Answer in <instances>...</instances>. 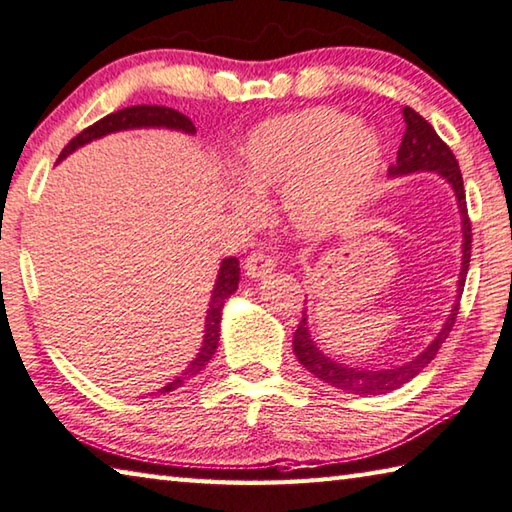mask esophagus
Returning <instances> with one entry per match:
<instances>
[{
    "instance_id": "esophagus-1",
    "label": "esophagus",
    "mask_w": 512,
    "mask_h": 512,
    "mask_svg": "<svg viewBox=\"0 0 512 512\" xmlns=\"http://www.w3.org/2000/svg\"><path fill=\"white\" fill-rule=\"evenodd\" d=\"M245 270H247V276H251V279H261V276H265L267 272L274 270V258L267 254V251H251V254L247 256L245 261Z\"/></svg>"
}]
</instances>
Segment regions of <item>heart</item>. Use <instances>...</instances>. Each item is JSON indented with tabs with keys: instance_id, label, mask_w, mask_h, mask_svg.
I'll return each mask as SVG.
<instances>
[{
	"instance_id": "b5f03b06",
	"label": "heart",
	"mask_w": 512,
	"mask_h": 512,
	"mask_svg": "<svg viewBox=\"0 0 512 512\" xmlns=\"http://www.w3.org/2000/svg\"><path fill=\"white\" fill-rule=\"evenodd\" d=\"M382 164L380 139L353 116L312 107L263 121L242 143L238 173L251 191L285 193V211L299 229L321 233L360 209ZM240 188L236 204L256 211Z\"/></svg>"
}]
</instances>
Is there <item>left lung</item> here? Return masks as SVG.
<instances>
[{
	"mask_svg": "<svg viewBox=\"0 0 512 512\" xmlns=\"http://www.w3.org/2000/svg\"><path fill=\"white\" fill-rule=\"evenodd\" d=\"M402 114H405L407 130L398 148L396 164L389 166V175L396 177V175L418 173V170H436L438 175L445 177L447 182L452 184L456 200H459L461 218H463V267H461V279H459V297H456L452 315L447 317L441 333H438L434 342L429 344L425 351L416 357V360L396 366V369H384V371L348 369V366L337 364L330 360V357H326L315 346V342H312L308 321H306V310H303V317L299 321L297 330H294V339H292L297 360L306 366L312 375H317L319 380L333 384L335 389H342L346 393H360V396H380V393L396 391L405 382L414 380L416 375L434 360L438 348H441V344L454 328V321H456V315H459V306H461L465 276H468V267H470L472 227L468 218V204H465V188H463V175H461L459 161H456L450 146L438 137L432 125H429L416 110L405 107Z\"/></svg>",
	"mask_w": 512,
	"mask_h": 512,
	"instance_id": "1",
	"label": "left lung"
}]
</instances>
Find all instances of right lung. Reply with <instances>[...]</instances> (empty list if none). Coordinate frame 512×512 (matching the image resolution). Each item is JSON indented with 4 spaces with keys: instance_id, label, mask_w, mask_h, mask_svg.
<instances>
[{
    "instance_id": "add662e5",
    "label": "right lung",
    "mask_w": 512,
    "mask_h": 512,
    "mask_svg": "<svg viewBox=\"0 0 512 512\" xmlns=\"http://www.w3.org/2000/svg\"><path fill=\"white\" fill-rule=\"evenodd\" d=\"M130 128H173V130H182L193 134L195 125L191 123L188 116H184L182 112L173 110V107H164V105H132L125 107V110L112 112L103 116L101 121H96L94 125H89L80 134H76L65 148L60 152V159H65L67 155H71L76 148L85 146V143L94 141L98 137H105L110 132H119V130H130ZM238 279H240V267H238V258L229 256L224 258L218 272V281H215V288L211 294L209 301V310H206V321H204V342L200 353H197L195 360L188 364V369L184 373H179L173 382H168L164 389H159V393H168L182 387L186 380L195 378L200 373L215 353L220 342V315H222V306L233 292L238 290Z\"/></svg>"
}]
</instances>
